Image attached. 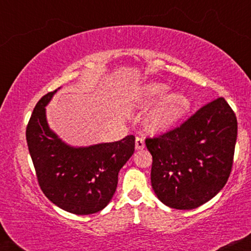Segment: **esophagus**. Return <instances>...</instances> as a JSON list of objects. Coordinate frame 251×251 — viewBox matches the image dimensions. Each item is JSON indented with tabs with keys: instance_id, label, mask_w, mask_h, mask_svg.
<instances>
[{
	"instance_id": "esophagus-1",
	"label": "esophagus",
	"mask_w": 251,
	"mask_h": 251,
	"mask_svg": "<svg viewBox=\"0 0 251 251\" xmlns=\"http://www.w3.org/2000/svg\"><path fill=\"white\" fill-rule=\"evenodd\" d=\"M145 148V143H144V139L142 137L135 138V149L137 150H143Z\"/></svg>"
}]
</instances>
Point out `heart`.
<instances>
[{"label":"heart","mask_w":251,"mask_h":251,"mask_svg":"<svg viewBox=\"0 0 251 251\" xmlns=\"http://www.w3.org/2000/svg\"><path fill=\"white\" fill-rule=\"evenodd\" d=\"M171 86L150 81L138 86L132 93V106L144 109L157 102L145 118V126L151 133H164L171 129L189 113L191 99L184 93H170Z\"/></svg>","instance_id":"heart-1"}]
</instances>
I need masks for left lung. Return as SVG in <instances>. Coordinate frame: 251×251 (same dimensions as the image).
<instances>
[{"label": "left lung", "mask_w": 251, "mask_h": 251, "mask_svg": "<svg viewBox=\"0 0 251 251\" xmlns=\"http://www.w3.org/2000/svg\"><path fill=\"white\" fill-rule=\"evenodd\" d=\"M236 139L237 119L224 98L203 106L179 127L146 139L158 200L191 210L214 198L231 172Z\"/></svg>", "instance_id": "8db88e82"}]
</instances>
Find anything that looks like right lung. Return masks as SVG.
<instances>
[{
  "instance_id": "add662e5",
  "label": "right lung",
  "mask_w": 251,
  "mask_h": 251,
  "mask_svg": "<svg viewBox=\"0 0 251 251\" xmlns=\"http://www.w3.org/2000/svg\"><path fill=\"white\" fill-rule=\"evenodd\" d=\"M57 89L39 100L25 131L37 180L46 197L60 209L75 215L96 214L113 197L118 174L133 154L135 138L68 145L50 129L46 116V106Z\"/></svg>"
}]
</instances>
